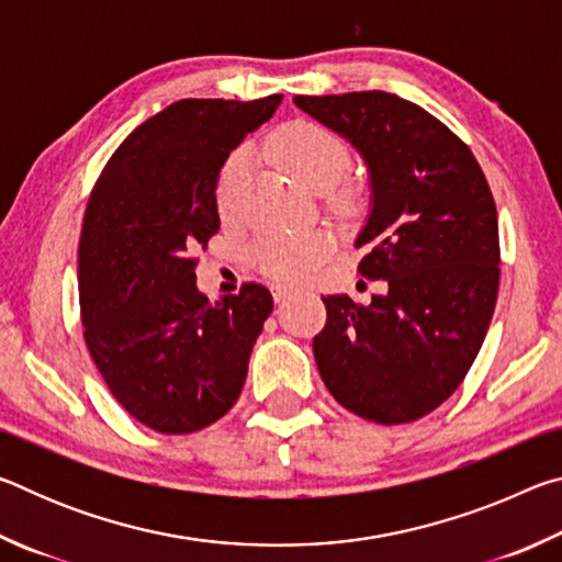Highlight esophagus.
I'll return each mask as SVG.
<instances>
[{
    "label": "esophagus",
    "instance_id": "obj_1",
    "mask_svg": "<svg viewBox=\"0 0 562 562\" xmlns=\"http://www.w3.org/2000/svg\"><path fill=\"white\" fill-rule=\"evenodd\" d=\"M297 290L294 288H290V284H274L272 288V294H274V302H282V300H288L290 294H294Z\"/></svg>",
    "mask_w": 562,
    "mask_h": 562
}]
</instances>
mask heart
<instances>
[{
  "label": "heart",
  "instance_id": "heart-1",
  "mask_svg": "<svg viewBox=\"0 0 562 562\" xmlns=\"http://www.w3.org/2000/svg\"><path fill=\"white\" fill-rule=\"evenodd\" d=\"M268 156L290 170L312 190H325L327 203L337 211L355 205V188L337 186L349 166L347 144L337 133L312 121H294L272 133L265 144ZM247 180L245 150H237L225 160L215 183V207L223 221H233L240 213ZM331 252L327 233H268L252 247V260L260 272L282 282H297L315 272Z\"/></svg>",
  "mask_w": 562,
  "mask_h": 562
}]
</instances>
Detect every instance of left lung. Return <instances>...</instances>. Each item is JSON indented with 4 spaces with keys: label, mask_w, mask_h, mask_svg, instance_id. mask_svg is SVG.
I'll return each instance as SVG.
<instances>
[{
    "label": "left lung",
    "mask_w": 562,
    "mask_h": 562,
    "mask_svg": "<svg viewBox=\"0 0 562 562\" xmlns=\"http://www.w3.org/2000/svg\"><path fill=\"white\" fill-rule=\"evenodd\" d=\"M367 160L372 213L359 272L386 280L357 304L322 297L312 341L322 382L374 424H408L449 398L486 339L498 297V213L471 148L439 119L386 91L294 97Z\"/></svg>",
    "instance_id": "1"
}]
</instances>
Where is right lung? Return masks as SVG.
Instances as JSON below:
<instances>
[{
    "instance_id": "obj_1",
    "label": "right lung",
    "mask_w": 562,
    "mask_h": 562,
    "mask_svg": "<svg viewBox=\"0 0 562 562\" xmlns=\"http://www.w3.org/2000/svg\"><path fill=\"white\" fill-rule=\"evenodd\" d=\"M282 93L183 99L131 133L91 190L79 240L83 339L116 402L148 429L193 434L231 412L272 294L245 282L215 304L195 255L221 227L215 183Z\"/></svg>"
}]
</instances>
